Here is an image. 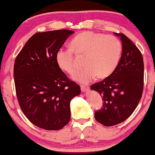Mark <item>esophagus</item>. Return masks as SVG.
<instances>
[{"instance_id": "obj_1", "label": "esophagus", "mask_w": 155, "mask_h": 155, "mask_svg": "<svg viewBox=\"0 0 155 155\" xmlns=\"http://www.w3.org/2000/svg\"><path fill=\"white\" fill-rule=\"evenodd\" d=\"M81 90L82 92H86L88 90L89 87L87 86H84V85H81Z\"/></svg>"}]
</instances>
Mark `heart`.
Segmentation results:
<instances>
[{
	"mask_svg": "<svg viewBox=\"0 0 155 155\" xmlns=\"http://www.w3.org/2000/svg\"><path fill=\"white\" fill-rule=\"evenodd\" d=\"M71 46L61 48L56 53L57 62L62 70L72 74L77 68L75 53L84 55V68L76 71L73 78L88 84L98 76H110L117 68L122 53L119 39L112 35L84 31L74 37Z\"/></svg>",
	"mask_w": 155,
	"mask_h": 155,
	"instance_id": "obj_1",
	"label": "heart"
}]
</instances>
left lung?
Listing matches in <instances>:
<instances>
[{
  "mask_svg": "<svg viewBox=\"0 0 155 155\" xmlns=\"http://www.w3.org/2000/svg\"><path fill=\"white\" fill-rule=\"evenodd\" d=\"M114 34L120 36L122 43L120 61L110 76L91 86L102 97V107L95 112V119L105 126L117 125L127 119L138 106L143 91L142 53L124 34Z\"/></svg>",
  "mask_w": 155,
  "mask_h": 155,
  "instance_id": "8db88e82",
  "label": "left lung"
}]
</instances>
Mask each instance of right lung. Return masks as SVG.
Returning a JSON list of instances; mask_svg holds the SVG:
<instances>
[{"mask_svg":"<svg viewBox=\"0 0 155 155\" xmlns=\"http://www.w3.org/2000/svg\"><path fill=\"white\" fill-rule=\"evenodd\" d=\"M73 31L60 29L34 34L16 57L15 91L21 111L35 126L48 130L70 121V101L80 86L61 70L56 53Z\"/></svg>","mask_w":155,"mask_h":155,"instance_id":"add662e5","label":"right lung"}]
</instances>
